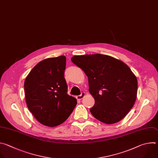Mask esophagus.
<instances>
[{
	"instance_id": "obj_1",
	"label": "esophagus",
	"mask_w": 158,
	"mask_h": 158,
	"mask_svg": "<svg viewBox=\"0 0 158 158\" xmlns=\"http://www.w3.org/2000/svg\"><path fill=\"white\" fill-rule=\"evenodd\" d=\"M85 92H82V93H81V94H80V95H78V96L77 97V98L78 100H81V99L85 97Z\"/></svg>"
}]
</instances>
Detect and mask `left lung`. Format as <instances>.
Returning <instances> with one entry per match:
<instances>
[{"mask_svg":"<svg viewBox=\"0 0 158 158\" xmlns=\"http://www.w3.org/2000/svg\"><path fill=\"white\" fill-rule=\"evenodd\" d=\"M71 60L88 77L89 91L94 99L89 109L92 115L106 124L124 118L135 103L138 91L137 78L130 67L103 54L74 56Z\"/></svg>","mask_w":158,"mask_h":158,"instance_id":"8db88e82","label":"left lung"}]
</instances>
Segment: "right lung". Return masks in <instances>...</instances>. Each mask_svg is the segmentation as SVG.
<instances>
[{"label": "right lung", "instance_id": "add662e5", "mask_svg": "<svg viewBox=\"0 0 158 158\" xmlns=\"http://www.w3.org/2000/svg\"><path fill=\"white\" fill-rule=\"evenodd\" d=\"M65 68V56L48 58L37 64L25 80L27 107L38 121L47 127L64 123L77 104L76 98L67 94Z\"/></svg>", "mask_w": 158, "mask_h": 158}]
</instances>
